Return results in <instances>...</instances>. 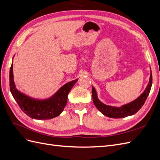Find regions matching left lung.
<instances>
[{"label": "left lung", "mask_w": 160, "mask_h": 160, "mask_svg": "<svg viewBox=\"0 0 160 160\" xmlns=\"http://www.w3.org/2000/svg\"><path fill=\"white\" fill-rule=\"evenodd\" d=\"M152 85V71L150 73L149 83L146 89L138 98L132 102L128 103L121 106V107H114L105 105L98 99V93L95 89L92 86V97H93V103L100 112L104 115L111 118H123L128 116L133 115L142 108L146 101L148 96L151 90Z\"/></svg>", "instance_id": "8db88e82"}]
</instances>
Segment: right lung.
<instances>
[{
  "label": "right lung",
  "instance_id": "obj_1",
  "mask_svg": "<svg viewBox=\"0 0 160 160\" xmlns=\"http://www.w3.org/2000/svg\"><path fill=\"white\" fill-rule=\"evenodd\" d=\"M12 69L13 65L12 63L9 72L11 93L23 112L28 117L35 119H50L59 116L67 105L69 91L78 80L77 79L65 83L49 98L35 99L21 93L16 88Z\"/></svg>",
  "mask_w": 160,
  "mask_h": 160
}]
</instances>
